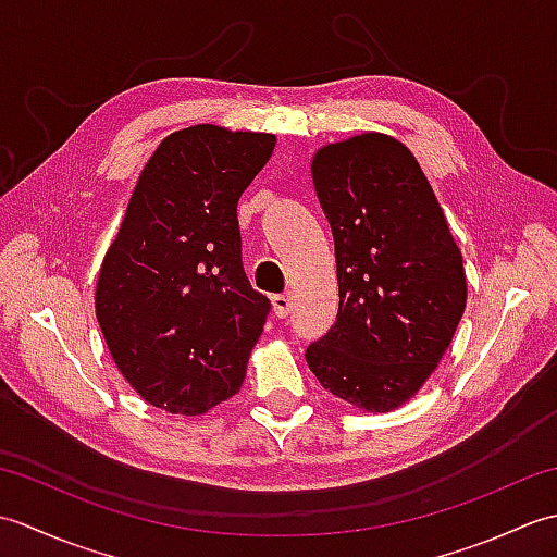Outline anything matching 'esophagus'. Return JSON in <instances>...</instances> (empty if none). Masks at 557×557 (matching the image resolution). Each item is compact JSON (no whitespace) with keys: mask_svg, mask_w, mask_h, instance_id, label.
Wrapping results in <instances>:
<instances>
[{"mask_svg":"<svg viewBox=\"0 0 557 557\" xmlns=\"http://www.w3.org/2000/svg\"><path fill=\"white\" fill-rule=\"evenodd\" d=\"M292 306H294V299L289 292L275 294V297H272V309H275L277 318H287L292 313Z\"/></svg>","mask_w":557,"mask_h":557,"instance_id":"obj_1","label":"esophagus"}]
</instances>
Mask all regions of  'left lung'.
I'll use <instances>...</instances> for the list:
<instances>
[{
  "label": "left lung",
  "mask_w": 557,
  "mask_h": 557,
  "mask_svg": "<svg viewBox=\"0 0 557 557\" xmlns=\"http://www.w3.org/2000/svg\"><path fill=\"white\" fill-rule=\"evenodd\" d=\"M313 184L335 239L339 309L306 363L327 393L389 411L419 393L467 306L461 253L411 152L385 134L325 146Z\"/></svg>",
  "instance_id": "left-lung-1"
}]
</instances>
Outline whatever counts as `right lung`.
Instances as JSON below:
<instances>
[{"label": "right lung", "mask_w": 557, "mask_h": 557, "mask_svg": "<svg viewBox=\"0 0 557 557\" xmlns=\"http://www.w3.org/2000/svg\"><path fill=\"white\" fill-rule=\"evenodd\" d=\"M272 148V134L198 124L164 138L138 176L96 315L152 407L196 417L239 393L270 299L244 272L236 203Z\"/></svg>", "instance_id": "add662e5"}]
</instances>
